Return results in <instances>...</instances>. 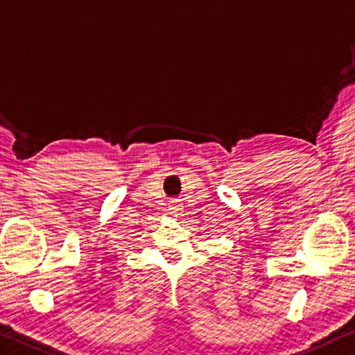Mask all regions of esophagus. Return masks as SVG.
I'll return each mask as SVG.
<instances>
[{
  "label": "esophagus",
  "mask_w": 355,
  "mask_h": 355,
  "mask_svg": "<svg viewBox=\"0 0 355 355\" xmlns=\"http://www.w3.org/2000/svg\"><path fill=\"white\" fill-rule=\"evenodd\" d=\"M167 211H168V215H171V216H178L180 213H182V207H180L177 200H172V205H168Z\"/></svg>",
  "instance_id": "obj_1"
}]
</instances>
